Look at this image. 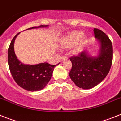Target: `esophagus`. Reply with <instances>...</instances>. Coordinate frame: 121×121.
Instances as JSON below:
<instances>
[{"mask_svg":"<svg viewBox=\"0 0 121 121\" xmlns=\"http://www.w3.org/2000/svg\"><path fill=\"white\" fill-rule=\"evenodd\" d=\"M67 58H68L66 56H62L61 58V61H63L65 59H67Z\"/></svg>","mask_w":121,"mask_h":121,"instance_id":"obj_1","label":"esophagus"}]
</instances>
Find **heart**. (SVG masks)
<instances>
[{
  "instance_id": "1",
  "label": "heart",
  "mask_w": 121,
  "mask_h": 121,
  "mask_svg": "<svg viewBox=\"0 0 121 121\" xmlns=\"http://www.w3.org/2000/svg\"><path fill=\"white\" fill-rule=\"evenodd\" d=\"M83 35V33L81 31H71L63 39V46L66 48H71L77 44L75 51L78 52L82 49L87 42L86 38Z\"/></svg>"
}]
</instances>
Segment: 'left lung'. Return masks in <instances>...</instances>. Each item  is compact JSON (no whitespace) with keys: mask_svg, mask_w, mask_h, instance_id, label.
<instances>
[{"mask_svg":"<svg viewBox=\"0 0 121 121\" xmlns=\"http://www.w3.org/2000/svg\"><path fill=\"white\" fill-rule=\"evenodd\" d=\"M95 37L100 42L97 57H91L83 51L70 57L72 68L69 76L78 87L84 90L97 86L108 73L113 61V46L108 36L98 29H94Z\"/></svg>","mask_w":121,"mask_h":121,"instance_id":"left-lung-1","label":"left lung"}]
</instances>
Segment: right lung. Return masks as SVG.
<instances>
[{
	"label": "right lung",
	"instance_id": "add662e5",
	"mask_svg": "<svg viewBox=\"0 0 121 121\" xmlns=\"http://www.w3.org/2000/svg\"><path fill=\"white\" fill-rule=\"evenodd\" d=\"M48 26H39L27 30ZM19 33L14 36L8 48V63L10 72L16 83L24 90L32 92L43 90L49 83L54 68L57 65H51L48 63H42L30 65H24L20 62L14 51V40Z\"/></svg>",
	"mask_w": 121,
	"mask_h": 121
}]
</instances>
